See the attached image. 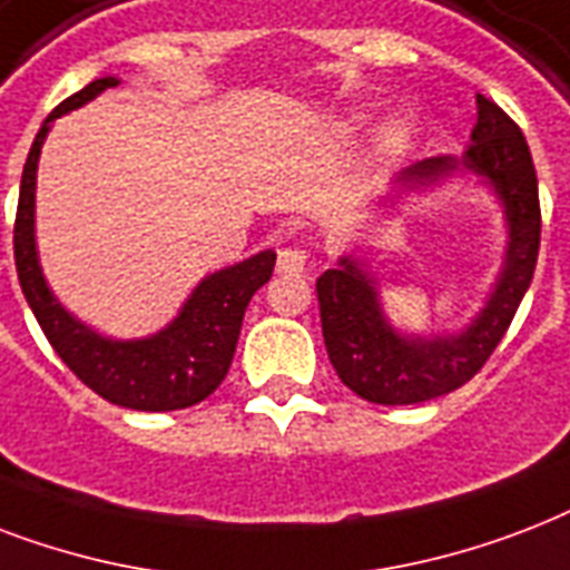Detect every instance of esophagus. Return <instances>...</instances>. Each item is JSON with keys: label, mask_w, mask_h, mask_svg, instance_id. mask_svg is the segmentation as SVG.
Returning <instances> with one entry per match:
<instances>
[{"label": "esophagus", "mask_w": 570, "mask_h": 570, "mask_svg": "<svg viewBox=\"0 0 570 570\" xmlns=\"http://www.w3.org/2000/svg\"><path fill=\"white\" fill-rule=\"evenodd\" d=\"M308 267V249L306 246H285L279 249V258H276V271L288 273V276H299V273Z\"/></svg>", "instance_id": "esophagus-1"}]
</instances>
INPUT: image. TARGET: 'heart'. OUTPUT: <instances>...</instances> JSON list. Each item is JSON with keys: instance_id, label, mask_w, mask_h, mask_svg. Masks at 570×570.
<instances>
[{"instance_id": "b5f03b06", "label": "heart", "mask_w": 570, "mask_h": 570, "mask_svg": "<svg viewBox=\"0 0 570 570\" xmlns=\"http://www.w3.org/2000/svg\"><path fill=\"white\" fill-rule=\"evenodd\" d=\"M356 125H351L347 127V130H354ZM383 148H386V151H395V148H401V142H404V134H401L399 127H390V130H383Z\"/></svg>"}]
</instances>
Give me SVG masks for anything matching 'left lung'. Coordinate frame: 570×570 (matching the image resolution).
Here are the masks:
<instances>
[{"label":"left lung","mask_w":570,"mask_h":570,"mask_svg":"<svg viewBox=\"0 0 570 570\" xmlns=\"http://www.w3.org/2000/svg\"><path fill=\"white\" fill-rule=\"evenodd\" d=\"M464 166L491 180L509 216V258L482 315L461 335L401 338L383 321L372 279L351 258L315 282L321 330L335 374L374 404H422L464 386L482 368L514 321L541 244V205L529 145L491 97L479 95V121ZM449 157L416 163L401 180L425 184L452 171Z\"/></svg>","instance_id":"8db88e82"}]
</instances>
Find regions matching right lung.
I'll return each instance as SVG.
<instances>
[{"label":"right lung","mask_w":570,"mask_h":570,"mask_svg":"<svg viewBox=\"0 0 570 570\" xmlns=\"http://www.w3.org/2000/svg\"><path fill=\"white\" fill-rule=\"evenodd\" d=\"M118 86L116 77L88 82L82 91L70 95L52 109L35 136L20 180V202L14 219V264L26 303L32 306L47 342L61 356V363L95 390L100 399L118 407L148 410H184L205 401L228 374L235 356L237 335L244 324L249 299L273 276L276 253L253 255L249 262L235 264L228 271L207 276L187 306L175 317V324L142 342H109L91 333L88 326L65 312L47 288L35 253V171L41 157L43 136L52 118L68 109L88 104L106 88Z\"/></svg>","instance_id":"1"}]
</instances>
